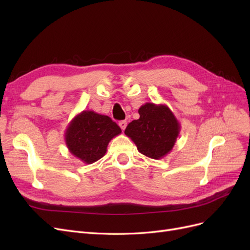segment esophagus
Segmentation results:
<instances>
[{"label": "esophagus", "instance_id": "esophagus-1", "mask_svg": "<svg viewBox=\"0 0 250 250\" xmlns=\"http://www.w3.org/2000/svg\"><path fill=\"white\" fill-rule=\"evenodd\" d=\"M119 126L121 127V129H122V130L124 131L126 126H127V122H126V121H120V122H119Z\"/></svg>", "mask_w": 250, "mask_h": 250}]
</instances>
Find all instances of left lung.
<instances>
[{
    "label": "left lung",
    "mask_w": 250,
    "mask_h": 250,
    "mask_svg": "<svg viewBox=\"0 0 250 250\" xmlns=\"http://www.w3.org/2000/svg\"><path fill=\"white\" fill-rule=\"evenodd\" d=\"M140 119L128 124L125 134L135 144L139 152L152 160L169 154L180 132V124L165 104L147 102L139 108Z\"/></svg>",
    "instance_id": "1"
}]
</instances>
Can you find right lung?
<instances>
[{"instance_id":"1","label":"right lung","mask_w":250,"mask_h":250,"mask_svg":"<svg viewBox=\"0 0 250 250\" xmlns=\"http://www.w3.org/2000/svg\"><path fill=\"white\" fill-rule=\"evenodd\" d=\"M121 132V128L108 116L83 110L67 125L64 140L70 152L89 165L105 155L109 142Z\"/></svg>"}]
</instances>
